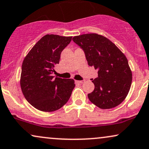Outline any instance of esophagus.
I'll list each match as a JSON object with an SVG mask.
<instances>
[{
	"instance_id": "esophagus-1",
	"label": "esophagus",
	"mask_w": 149,
	"mask_h": 149,
	"mask_svg": "<svg viewBox=\"0 0 149 149\" xmlns=\"http://www.w3.org/2000/svg\"><path fill=\"white\" fill-rule=\"evenodd\" d=\"M77 83L78 84H83V83L85 82V80H81V81H76Z\"/></svg>"
}]
</instances>
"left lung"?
Returning a JSON list of instances; mask_svg holds the SVG:
<instances>
[{"mask_svg": "<svg viewBox=\"0 0 149 149\" xmlns=\"http://www.w3.org/2000/svg\"><path fill=\"white\" fill-rule=\"evenodd\" d=\"M73 42L84 51L90 66L98 70L92 79L94 90L88 96L100 109H111L120 105L130 90L132 72L128 60L109 39L96 33L74 36Z\"/></svg>", "mask_w": 149, "mask_h": 149, "instance_id": "1", "label": "left lung"}]
</instances>
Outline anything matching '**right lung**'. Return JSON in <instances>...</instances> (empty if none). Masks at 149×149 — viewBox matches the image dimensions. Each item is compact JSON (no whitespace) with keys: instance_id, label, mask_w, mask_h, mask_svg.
Segmentation results:
<instances>
[{"instance_id":"obj_1","label":"right lung","mask_w":149,"mask_h":149,"mask_svg":"<svg viewBox=\"0 0 149 149\" xmlns=\"http://www.w3.org/2000/svg\"><path fill=\"white\" fill-rule=\"evenodd\" d=\"M72 37L46 35L35 44L22 65L20 87L25 98L42 111H54L70 98L75 84L73 79L53 76L61 53Z\"/></svg>"}]
</instances>
